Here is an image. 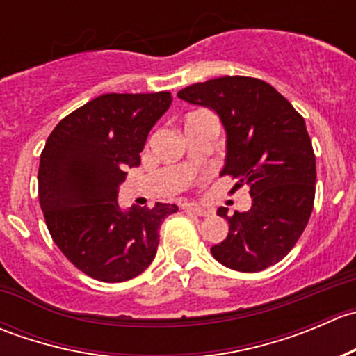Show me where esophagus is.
Returning a JSON list of instances; mask_svg holds the SVG:
<instances>
[{"label":"esophagus","instance_id":"34e87169","mask_svg":"<svg viewBox=\"0 0 356 356\" xmlns=\"http://www.w3.org/2000/svg\"><path fill=\"white\" fill-rule=\"evenodd\" d=\"M182 210H184L186 213L196 215V217H207L208 215V211L204 210V208H201V207H198V204H193V203L182 204Z\"/></svg>","mask_w":356,"mask_h":356}]
</instances>
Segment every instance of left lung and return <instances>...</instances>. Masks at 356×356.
I'll use <instances>...</instances> for the list:
<instances>
[{
	"label": "left lung",
	"mask_w": 356,
	"mask_h": 356,
	"mask_svg": "<svg viewBox=\"0 0 356 356\" xmlns=\"http://www.w3.org/2000/svg\"><path fill=\"white\" fill-rule=\"evenodd\" d=\"M193 105L215 110L227 132V158L220 175L250 188L251 208L218 215L229 234L211 254L238 272H260L293 250L308 224L315 200V153L305 118L265 81L225 75L177 92Z\"/></svg>",
	"instance_id": "8db88e82"
}]
</instances>
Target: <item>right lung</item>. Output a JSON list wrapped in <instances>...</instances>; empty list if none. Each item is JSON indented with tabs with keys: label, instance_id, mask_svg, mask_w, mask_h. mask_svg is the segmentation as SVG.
<instances>
[{
	"label": "right lung",
	"instance_id": "1",
	"mask_svg": "<svg viewBox=\"0 0 356 356\" xmlns=\"http://www.w3.org/2000/svg\"><path fill=\"white\" fill-rule=\"evenodd\" d=\"M168 91L102 95L68 113L46 141L39 161V203L53 241L89 277L124 282L149 267L160 227L177 207H132L122 211L117 189L158 118Z\"/></svg>",
	"mask_w": 356,
	"mask_h": 356
}]
</instances>
